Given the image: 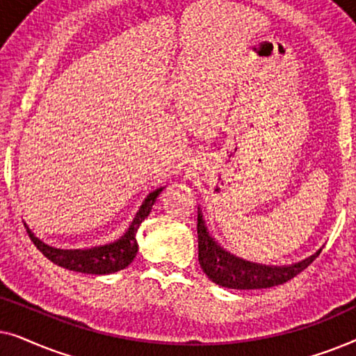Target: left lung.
<instances>
[{"mask_svg": "<svg viewBox=\"0 0 356 356\" xmlns=\"http://www.w3.org/2000/svg\"><path fill=\"white\" fill-rule=\"evenodd\" d=\"M197 246H199V264L202 270L211 279L213 284L225 286V289L235 290H256V289H269V286L282 285L303 272L316 257L319 251L313 256L296 262L291 266L272 267L261 266L254 262L238 259L230 252L223 251L216 241L209 236L204 227L201 212H197Z\"/></svg>", "mask_w": 356, "mask_h": 356, "instance_id": "1", "label": "left lung"}]
</instances>
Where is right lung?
<instances>
[{"label": "right lung", "instance_id": "1", "mask_svg": "<svg viewBox=\"0 0 356 356\" xmlns=\"http://www.w3.org/2000/svg\"><path fill=\"white\" fill-rule=\"evenodd\" d=\"M160 191H162V188L155 189V191L145 197V201L140 206L139 212L136 213L134 220L131 222L124 235L120 240L110 243V245L89 248V250H58V248H51L42 243L29 230L27 233L33 241V245L37 246V250L47 259H50L53 264L74 272H82V274H113V272L124 269V267H128L133 262L136 252H138L136 233H138V228L144 218L152 211V206Z\"/></svg>", "mask_w": 356, "mask_h": 356}]
</instances>
